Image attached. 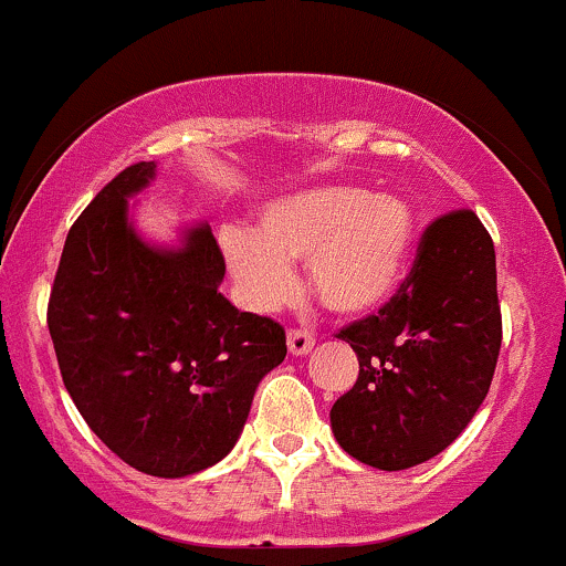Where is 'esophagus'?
Wrapping results in <instances>:
<instances>
[{"label": "esophagus", "mask_w": 566, "mask_h": 566, "mask_svg": "<svg viewBox=\"0 0 566 566\" xmlns=\"http://www.w3.org/2000/svg\"><path fill=\"white\" fill-rule=\"evenodd\" d=\"M315 336L310 332H302V328H291L289 332V353L291 355H307L313 350Z\"/></svg>", "instance_id": "esophagus-1"}]
</instances>
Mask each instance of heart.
I'll return each mask as SVG.
<instances>
[{
  "instance_id": "b5f03b06",
  "label": "heart",
  "mask_w": 566,
  "mask_h": 566,
  "mask_svg": "<svg viewBox=\"0 0 566 566\" xmlns=\"http://www.w3.org/2000/svg\"><path fill=\"white\" fill-rule=\"evenodd\" d=\"M417 216L396 192L321 184L270 200L259 232L221 234L227 266L253 310H275L294 291L291 262H307L317 302L336 315H368L390 300L409 270Z\"/></svg>"
}]
</instances>
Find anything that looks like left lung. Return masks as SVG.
Listing matches in <instances>:
<instances>
[{
	"instance_id": "obj_1",
	"label": "left lung",
	"mask_w": 566,
	"mask_h": 566,
	"mask_svg": "<svg viewBox=\"0 0 566 566\" xmlns=\"http://www.w3.org/2000/svg\"><path fill=\"white\" fill-rule=\"evenodd\" d=\"M336 339L360 366L332 406L339 447L379 471L443 452L484 403L503 342L494 245L479 216L436 219L396 296Z\"/></svg>"
}]
</instances>
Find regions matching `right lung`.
I'll list each match as a JSON object with an SVG mask.
<instances>
[{"mask_svg": "<svg viewBox=\"0 0 566 566\" xmlns=\"http://www.w3.org/2000/svg\"><path fill=\"white\" fill-rule=\"evenodd\" d=\"M155 170L125 168L74 221L48 328L93 433L136 471L184 479L232 452L259 382L283 364L285 332L219 294L224 256L208 224L174 249L138 234L128 200Z\"/></svg>", "mask_w": 566, "mask_h": 566, "instance_id": "obj_1", "label": "right lung"}]
</instances>
